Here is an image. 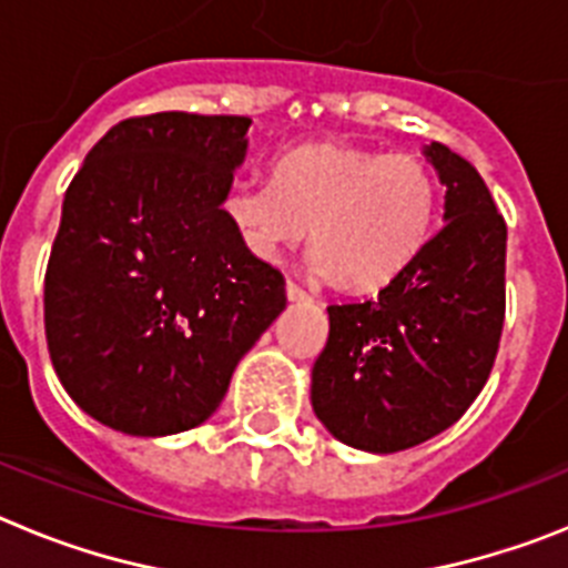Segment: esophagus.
Here are the masks:
<instances>
[{"label": "esophagus", "instance_id": "1", "mask_svg": "<svg viewBox=\"0 0 568 568\" xmlns=\"http://www.w3.org/2000/svg\"><path fill=\"white\" fill-rule=\"evenodd\" d=\"M287 298L290 301H307L310 293L301 284H295V281H287Z\"/></svg>", "mask_w": 568, "mask_h": 568}]
</instances>
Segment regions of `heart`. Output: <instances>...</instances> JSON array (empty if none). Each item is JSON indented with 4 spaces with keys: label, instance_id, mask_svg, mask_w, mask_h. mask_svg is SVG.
Returning a JSON list of instances; mask_svg holds the SVG:
<instances>
[{
    "label": "heart",
    "instance_id": "1",
    "mask_svg": "<svg viewBox=\"0 0 568 568\" xmlns=\"http://www.w3.org/2000/svg\"><path fill=\"white\" fill-rule=\"evenodd\" d=\"M438 184L418 155L301 144L270 182H233L222 213L255 258H275L313 227V270L349 290L398 278L429 239Z\"/></svg>",
    "mask_w": 568,
    "mask_h": 568
}]
</instances>
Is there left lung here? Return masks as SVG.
<instances>
[{
    "label": "left lung",
    "mask_w": 568,
    "mask_h": 568,
    "mask_svg": "<svg viewBox=\"0 0 568 568\" xmlns=\"http://www.w3.org/2000/svg\"><path fill=\"white\" fill-rule=\"evenodd\" d=\"M444 224L378 295L333 304L313 366V409L329 433L389 455L435 438L480 395L506 313V222L466 159L433 142Z\"/></svg>",
    "instance_id": "8db88e82"
}]
</instances>
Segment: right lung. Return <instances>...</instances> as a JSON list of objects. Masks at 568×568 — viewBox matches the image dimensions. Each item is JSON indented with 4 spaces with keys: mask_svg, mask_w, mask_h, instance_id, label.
Returning a JSON list of instances; mask_svg holds the SVG:
<instances>
[{
    "mask_svg": "<svg viewBox=\"0 0 568 568\" xmlns=\"http://www.w3.org/2000/svg\"><path fill=\"white\" fill-rule=\"evenodd\" d=\"M247 115L124 119L73 175L44 273L53 369L90 418L135 438L204 424L287 307L284 275L222 213Z\"/></svg>",
    "mask_w": 568,
    "mask_h": 568,
    "instance_id": "obj_1",
    "label": "right lung"
}]
</instances>
